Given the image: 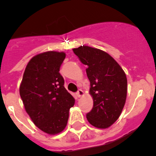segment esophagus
Segmentation results:
<instances>
[{"mask_svg": "<svg viewBox=\"0 0 156 156\" xmlns=\"http://www.w3.org/2000/svg\"><path fill=\"white\" fill-rule=\"evenodd\" d=\"M83 94H84V92H83L82 90H81V89L78 90V92H77V96H78V98H80V97H81V96H82Z\"/></svg>", "mask_w": 156, "mask_h": 156, "instance_id": "esophagus-1", "label": "esophagus"}]
</instances>
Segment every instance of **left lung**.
I'll list each match as a JSON object with an SVG mask.
<instances>
[{
  "label": "left lung",
  "instance_id": "left-lung-1",
  "mask_svg": "<svg viewBox=\"0 0 156 156\" xmlns=\"http://www.w3.org/2000/svg\"><path fill=\"white\" fill-rule=\"evenodd\" d=\"M73 51L87 65L93 108L86 115L88 122L98 129H107L120 116L127 96V78L118 62L104 51L81 46Z\"/></svg>",
  "mask_w": 156,
  "mask_h": 156
}]
</instances>
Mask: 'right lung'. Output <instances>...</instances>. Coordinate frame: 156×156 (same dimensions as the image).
Wrapping results in <instances>:
<instances>
[{"label": "right lung", "instance_id": "add662e5", "mask_svg": "<svg viewBox=\"0 0 156 156\" xmlns=\"http://www.w3.org/2000/svg\"><path fill=\"white\" fill-rule=\"evenodd\" d=\"M65 52L50 51L35 55L26 66L20 95L34 124L48 135L65 129L75 98L64 86L59 73Z\"/></svg>", "mask_w": 156, "mask_h": 156}]
</instances>
